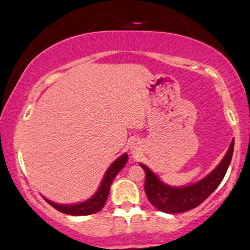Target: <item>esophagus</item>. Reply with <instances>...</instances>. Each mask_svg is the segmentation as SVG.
Here are the masks:
<instances>
[{
    "mask_svg": "<svg viewBox=\"0 0 250 250\" xmlns=\"http://www.w3.org/2000/svg\"><path fill=\"white\" fill-rule=\"evenodd\" d=\"M137 146H135V144H133V146H130V151H132V153L133 154H136V152H137Z\"/></svg>",
    "mask_w": 250,
    "mask_h": 250,
    "instance_id": "1",
    "label": "esophagus"
}]
</instances>
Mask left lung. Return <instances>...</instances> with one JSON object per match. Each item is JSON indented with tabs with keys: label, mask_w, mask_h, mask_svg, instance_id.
Segmentation results:
<instances>
[{
	"label": "left lung",
	"mask_w": 250,
	"mask_h": 250,
	"mask_svg": "<svg viewBox=\"0 0 250 250\" xmlns=\"http://www.w3.org/2000/svg\"><path fill=\"white\" fill-rule=\"evenodd\" d=\"M233 145L235 141L232 140L225 157L212 172L200 181L186 187L174 188L167 186L161 181L146 165L140 163L145 172L144 190L148 201L156 209L165 213L186 212L201 205L225 178L232 159Z\"/></svg>",
	"instance_id": "obj_1"
}]
</instances>
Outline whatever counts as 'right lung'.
<instances>
[{
  "label": "right lung",
  "mask_w": 250,
  "mask_h": 250,
  "mask_svg": "<svg viewBox=\"0 0 250 250\" xmlns=\"http://www.w3.org/2000/svg\"><path fill=\"white\" fill-rule=\"evenodd\" d=\"M128 156L127 154H123L116 161H114L113 164L108 167V170L106 171L105 176H104L103 181L97 192L88 200L76 203V205H58L52 201L48 200L44 198V200L47 201L50 206L53 207L56 210L60 211V212L70 214V216H88V214H93L98 212L103 209V207L105 206L109 194L110 184H112L115 176L117 175L123 167H125L126 162H127Z\"/></svg>",
  "instance_id": "obj_1"
}]
</instances>
